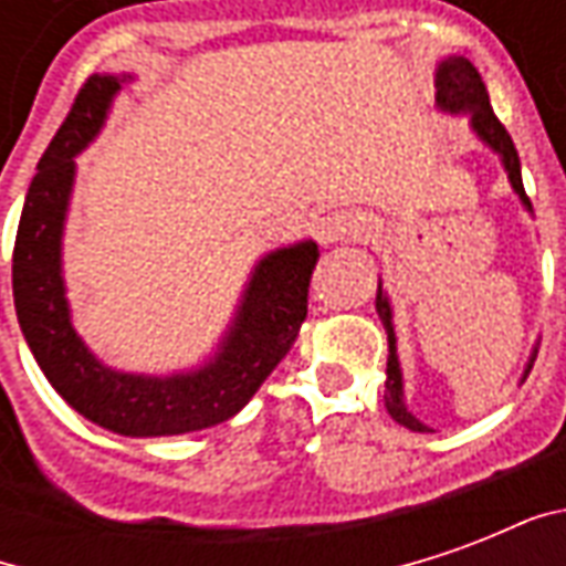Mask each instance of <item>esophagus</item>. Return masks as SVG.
<instances>
[{"mask_svg": "<svg viewBox=\"0 0 566 566\" xmlns=\"http://www.w3.org/2000/svg\"><path fill=\"white\" fill-rule=\"evenodd\" d=\"M357 233H364V223L352 211H327L324 218L315 221V239L321 245H333V242H343Z\"/></svg>", "mask_w": 566, "mask_h": 566, "instance_id": "esophagus-1", "label": "esophagus"}]
</instances>
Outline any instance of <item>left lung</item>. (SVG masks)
<instances>
[{"label": "left lung", "mask_w": 566, "mask_h": 566, "mask_svg": "<svg viewBox=\"0 0 566 566\" xmlns=\"http://www.w3.org/2000/svg\"><path fill=\"white\" fill-rule=\"evenodd\" d=\"M437 108L439 112H446V115H467L470 117V129H473V136L485 148H491L503 163V172L510 178L512 190H515V197L522 199V206L527 211L531 209V199L524 193L522 185V163H518V150L512 145V136L506 133V127L500 124L497 115H494V108L488 103V91H485V81L482 75L475 72V66L470 60H463V56H446V60H439L437 66ZM376 312H379L381 324H385V333H388V379H385V406H388V412L397 424L409 427V430H416V433H427L430 427L421 424L412 412H409V406H406L403 397V369H400V355H397V333H394V308L391 300L385 294V287H381L379 279V291H376ZM536 360V345L531 357H527V364H524L522 381L527 379V373L534 367Z\"/></svg>", "instance_id": "1"}]
</instances>
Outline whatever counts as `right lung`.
<instances>
[{
  "mask_svg": "<svg viewBox=\"0 0 566 566\" xmlns=\"http://www.w3.org/2000/svg\"><path fill=\"white\" fill-rule=\"evenodd\" d=\"M129 81L133 75H91L42 154L14 242V308L35 364L78 416L120 437H178L233 418L291 352L306 321L318 245L303 239L254 263L233 321L199 367L150 376L103 364L72 327L63 233L75 157L103 133L115 96Z\"/></svg>",
  "mask_w": 566,
  "mask_h": 566,
  "instance_id": "right-lung-1",
  "label": "right lung"
}]
</instances>
